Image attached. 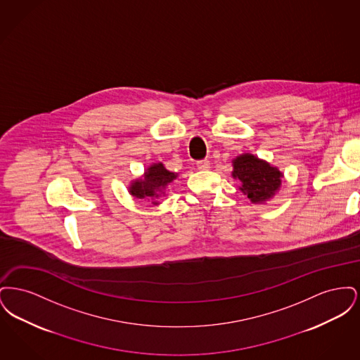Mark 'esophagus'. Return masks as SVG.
<instances>
[{
	"instance_id": "esophagus-1",
	"label": "esophagus",
	"mask_w": 360,
	"mask_h": 360,
	"mask_svg": "<svg viewBox=\"0 0 360 360\" xmlns=\"http://www.w3.org/2000/svg\"><path fill=\"white\" fill-rule=\"evenodd\" d=\"M197 167H198L200 170H209V169H210V162H209L207 159L198 160V162H197Z\"/></svg>"
}]
</instances>
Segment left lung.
Instances as JSON below:
<instances>
[{
    "label": "left lung",
    "instance_id": "8db88e82",
    "mask_svg": "<svg viewBox=\"0 0 360 360\" xmlns=\"http://www.w3.org/2000/svg\"><path fill=\"white\" fill-rule=\"evenodd\" d=\"M232 163V176L241 182L239 188L251 202L263 204L273 198L281 188L283 174L255 155H240Z\"/></svg>",
    "mask_w": 360,
    "mask_h": 360
}]
</instances>
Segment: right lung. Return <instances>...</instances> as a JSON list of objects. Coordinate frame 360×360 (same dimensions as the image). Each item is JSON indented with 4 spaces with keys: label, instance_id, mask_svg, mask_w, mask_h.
Returning <instances> with one entry per match:
<instances>
[{
    "label": "right lung",
    "instance_id": "right-lung-1",
    "mask_svg": "<svg viewBox=\"0 0 360 360\" xmlns=\"http://www.w3.org/2000/svg\"><path fill=\"white\" fill-rule=\"evenodd\" d=\"M178 176V174L169 172L163 163H154L151 165L143 175V178H139L134 181L129 186V193L135 198L143 200H153V204L156 205L158 200L167 188L169 184Z\"/></svg>",
    "mask_w": 360,
    "mask_h": 360
}]
</instances>
